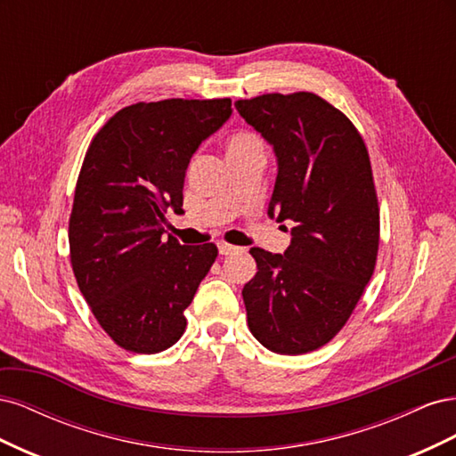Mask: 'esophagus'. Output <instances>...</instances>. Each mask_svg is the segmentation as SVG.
I'll return each instance as SVG.
<instances>
[{
	"instance_id": "34e87169",
	"label": "esophagus",
	"mask_w": 456,
	"mask_h": 456,
	"mask_svg": "<svg viewBox=\"0 0 456 456\" xmlns=\"http://www.w3.org/2000/svg\"><path fill=\"white\" fill-rule=\"evenodd\" d=\"M236 251H240V247L230 245V243H226V241H220V243H218V253H220V255H232V253H236Z\"/></svg>"
}]
</instances>
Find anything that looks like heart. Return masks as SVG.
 Wrapping results in <instances>:
<instances>
[{
    "label": "heart",
    "instance_id": "heart-1",
    "mask_svg": "<svg viewBox=\"0 0 456 456\" xmlns=\"http://www.w3.org/2000/svg\"><path fill=\"white\" fill-rule=\"evenodd\" d=\"M256 146H262V144L255 134L233 133L232 136H228V141H226V156L240 154V151L251 150V148H256Z\"/></svg>",
    "mask_w": 456,
    "mask_h": 456
}]
</instances>
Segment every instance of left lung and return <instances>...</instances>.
I'll return each mask as SVG.
<instances>
[{
  "instance_id": "obj_1",
  "label": "left lung",
  "mask_w": 456,
  "mask_h": 456,
  "mask_svg": "<svg viewBox=\"0 0 456 456\" xmlns=\"http://www.w3.org/2000/svg\"><path fill=\"white\" fill-rule=\"evenodd\" d=\"M236 108L278 158L268 215L295 223L283 255L249 251L258 272L241 291L247 323L275 354H308L346 325L375 272L380 216L369 151L354 123L314 93L260 94Z\"/></svg>"
}]
</instances>
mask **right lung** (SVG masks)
Wrapping results in <instances>:
<instances>
[{
	"label": "right lung",
	"instance_id": "1",
	"mask_svg": "<svg viewBox=\"0 0 456 456\" xmlns=\"http://www.w3.org/2000/svg\"><path fill=\"white\" fill-rule=\"evenodd\" d=\"M230 116V99L136 102L87 148L68 226L70 262L96 322L121 348L158 354L184 333V310L218 249L165 238V213H183L190 158Z\"/></svg>",
	"mask_w": 456,
	"mask_h": 456
}]
</instances>
